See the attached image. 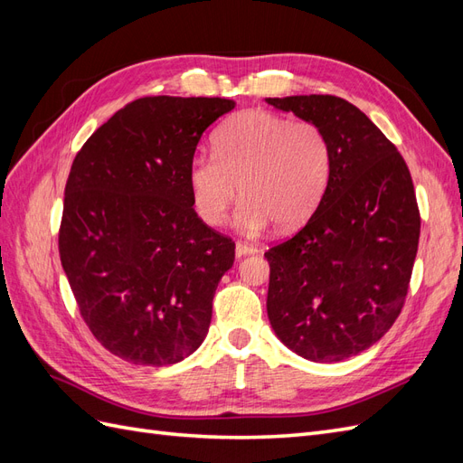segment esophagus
Here are the masks:
<instances>
[{
    "label": "esophagus",
    "instance_id": "obj_1",
    "mask_svg": "<svg viewBox=\"0 0 463 463\" xmlns=\"http://www.w3.org/2000/svg\"><path fill=\"white\" fill-rule=\"evenodd\" d=\"M257 253V247L250 245V243H245V241H237L235 243V255L237 257H245V255H253Z\"/></svg>",
    "mask_w": 463,
    "mask_h": 463
}]
</instances>
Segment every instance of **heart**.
<instances>
[{
  "label": "heart",
  "instance_id": "b5f03b06",
  "mask_svg": "<svg viewBox=\"0 0 463 463\" xmlns=\"http://www.w3.org/2000/svg\"><path fill=\"white\" fill-rule=\"evenodd\" d=\"M330 145L317 123L249 109L222 125L214 154L201 152L189 165V187L199 216L220 226L237 199V223L259 232L272 222L278 232L299 228L325 194Z\"/></svg>",
  "mask_w": 463,
  "mask_h": 463
}]
</instances>
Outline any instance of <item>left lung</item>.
<instances>
[{
    "label": "left lung",
    "mask_w": 463,
    "mask_h": 463,
    "mask_svg": "<svg viewBox=\"0 0 463 463\" xmlns=\"http://www.w3.org/2000/svg\"><path fill=\"white\" fill-rule=\"evenodd\" d=\"M313 121L330 145L325 194L305 226L266 250V311L298 355L335 363L365 352L402 313L421 232L410 167L344 98H266Z\"/></svg>",
    "instance_id": "obj_1"
}]
</instances>
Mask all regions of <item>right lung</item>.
I'll return each instance as SVG.
<instances>
[{
  "label": "right lung",
  "mask_w": 463,
  "mask_h": 463,
  "mask_svg": "<svg viewBox=\"0 0 463 463\" xmlns=\"http://www.w3.org/2000/svg\"><path fill=\"white\" fill-rule=\"evenodd\" d=\"M228 98L145 96L82 145L67 177L60 259L109 354L174 365L197 349L235 243L193 208L189 165Z\"/></svg>",
  "instance_id": "obj_1"
}]
</instances>
